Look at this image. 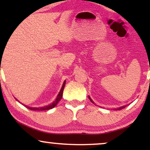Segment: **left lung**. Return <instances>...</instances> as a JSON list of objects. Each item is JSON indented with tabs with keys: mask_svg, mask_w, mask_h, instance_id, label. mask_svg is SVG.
<instances>
[{
	"mask_svg": "<svg viewBox=\"0 0 150 150\" xmlns=\"http://www.w3.org/2000/svg\"><path fill=\"white\" fill-rule=\"evenodd\" d=\"M89 100H90V101H91V102H92V103H93V104H94V102H93V101L92 100V99H91V98H90V97H89ZM125 106H121V107H120V108H117V109H116V110H121V109H123V108H125Z\"/></svg>",
	"mask_w": 150,
	"mask_h": 150,
	"instance_id": "obj_1",
	"label": "left lung"
}]
</instances>
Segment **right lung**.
Listing matches in <instances>:
<instances>
[{
    "instance_id": "obj_1",
    "label": "right lung",
    "mask_w": 150,
    "mask_h": 150,
    "mask_svg": "<svg viewBox=\"0 0 150 150\" xmlns=\"http://www.w3.org/2000/svg\"><path fill=\"white\" fill-rule=\"evenodd\" d=\"M65 85V81H64V82H63V86H62V88L61 89V91H60L59 94H58V95L57 96V98H56V100L53 101L52 104H51L50 105H48V106H44V107H41V108H33V107H30V106H26V107L30 110H33V111H44V110L51 109V108L55 107V106H56V105L58 103V101L61 99L62 96H63V89H64Z\"/></svg>"
}]
</instances>
